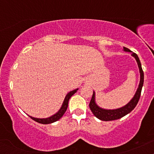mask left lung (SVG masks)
<instances>
[{
  "label": "left lung",
  "mask_w": 154,
  "mask_h": 154,
  "mask_svg": "<svg viewBox=\"0 0 154 154\" xmlns=\"http://www.w3.org/2000/svg\"><path fill=\"white\" fill-rule=\"evenodd\" d=\"M124 51H126V52H130L132 53V56L135 58L136 61L137 63V66H138L139 71H140V83L138 88H137V91H136L135 95L133 96V98H132L131 100L128 104H126L124 106L119 108V109H102L98 106L95 103V92L93 91V96L90 102L89 106L90 109L93 114H94L95 117H97L98 119H99L102 121H112V120H116L119 119L120 118L123 117L125 115L130 113L131 111L135 109L137 103H138V100L140 99V93L141 91H142L143 85V81H144V75H143V71L142 69V66H141L140 61L137 56V55L135 54V53L132 52L130 49L124 47Z\"/></svg>",
  "instance_id": "8db88e82"
}]
</instances>
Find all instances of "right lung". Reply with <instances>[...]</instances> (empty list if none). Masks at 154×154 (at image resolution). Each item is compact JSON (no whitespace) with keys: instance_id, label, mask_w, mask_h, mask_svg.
Returning a JSON list of instances; mask_svg holds the SVG:
<instances>
[{"instance_id":"1","label":"right lung","mask_w":154,"mask_h":154,"mask_svg":"<svg viewBox=\"0 0 154 154\" xmlns=\"http://www.w3.org/2000/svg\"><path fill=\"white\" fill-rule=\"evenodd\" d=\"M77 91H78V88H77V89L74 90V91H70L69 93H67L66 97H65L64 100H63V102L62 103V106H61V109H59V111H58L57 113H56V114L50 116V117L45 118H45H44V119L35 118V117H32V116H29V117H30L31 119H32L34 121L40 123V124H43V125H47V124H51V123L55 122L58 121V120L60 119L61 117H62V116L64 114V113L66 112L67 107H68V103H69V98H71L72 95L75 94V93Z\"/></svg>"}]
</instances>
